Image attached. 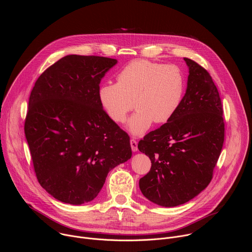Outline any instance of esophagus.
<instances>
[{
    "label": "esophagus",
    "instance_id": "esophagus-1",
    "mask_svg": "<svg viewBox=\"0 0 252 252\" xmlns=\"http://www.w3.org/2000/svg\"><path fill=\"white\" fill-rule=\"evenodd\" d=\"M130 147H131V150L132 152H136L137 151V141L133 138L130 139Z\"/></svg>",
    "mask_w": 252,
    "mask_h": 252
}]
</instances>
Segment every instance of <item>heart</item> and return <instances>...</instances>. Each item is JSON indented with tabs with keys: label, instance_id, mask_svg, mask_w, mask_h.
Wrapping results in <instances>:
<instances>
[{
	"label": "heart",
	"instance_id": "heart-1",
	"mask_svg": "<svg viewBox=\"0 0 252 252\" xmlns=\"http://www.w3.org/2000/svg\"><path fill=\"white\" fill-rule=\"evenodd\" d=\"M186 91L185 75L177 65L137 59L126 63L117 75V84H102L98 101L106 116L117 124L128 121L132 134L141 135L153 125L167 123L178 111Z\"/></svg>",
	"mask_w": 252,
	"mask_h": 252
}]
</instances>
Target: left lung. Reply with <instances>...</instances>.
I'll use <instances>...</instances> for the list:
<instances>
[{
  "instance_id": "left-lung-1",
  "label": "left lung",
  "mask_w": 252,
  "mask_h": 252,
  "mask_svg": "<svg viewBox=\"0 0 252 252\" xmlns=\"http://www.w3.org/2000/svg\"><path fill=\"white\" fill-rule=\"evenodd\" d=\"M188 89L175 115L138 142L151 161L139 189L156 204L171 207L188 202L211 182L224 141L223 109L208 71L185 58Z\"/></svg>"
}]
</instances>
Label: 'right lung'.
I'll return each mask as SVG.
<instances>
[{
  "instance_id": "add662e5",
  "label": "right lung",
  "mask_w": 252,
  "mask_h": 252,
  "mask_svg": "<svg viewBox=\"0 0 252 252\" xmlns=\"http://www.w3.org/2000/svg\"><path fill=\"white\" fill-rule=\"evenodd\" d=\"M117 60L69 55L49 66L31 92L25 134L40 185L56 199L83 204L111 169L131 158L128 134L106 116L97 92Z\"/></svg>"
}]
</instances>
